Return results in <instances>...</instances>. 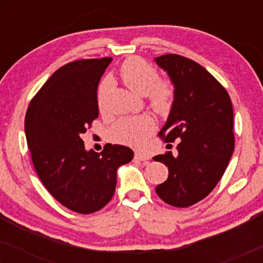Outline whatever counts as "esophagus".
Masks as SVG:
<instances>
[{
	"instance_id": "esophagus-1",
	"label": "esophagus",
	"mask_w": 263,
	"mask_h": 263,
	"mask_svg": "<svg viewBox=\"0 0 263 263\" xmlns=\"http://www.w3.org/2000/svg\"><path fill=\"white\" fill-rule=\"evenodd\" d=\"M135 159H138V161H148L149 156L146 155V153H142V152H136L135 153Z\"/></svg>"
}]
</instances>
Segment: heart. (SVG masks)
Here are the masks:
<instances>
[{"label": "heart", "instance_id": "b5f03b06", "mask_svg": "<svg viewBox=\"0 0 263 263\" xmlns=\"http://www.w3.org/2000/svg\"><path fill=\"white\" fill-rule=\"evenodd\" d=\"M120 75L123 83L135 92L141 95H148L151 106L157 114L164 115L172 108L174 101V86L170 80L158 79V71L146 60L128 58L122 63L120 68ZM110 83L104 80L98 90V104L102 106L105 93ZM156 127L155 120L148 115L123 119L115 125L112 128V138L121 143L129 146H141Z\"/></svg>", "mask_w": 263, "mask_h": 263}]
</instances>
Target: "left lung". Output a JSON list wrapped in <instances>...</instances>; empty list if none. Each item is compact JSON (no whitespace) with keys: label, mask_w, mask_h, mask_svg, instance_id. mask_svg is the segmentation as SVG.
Here are the masks:
<instances>
[{"label":"left lung","mask_w":263,"mask_h":263,"mask_svg":"<svg viewBox=\"0 0 263 263\" xmlns=\"http://www.w3.org/2000/svg\"><path fill=\"white\" fill-rule=\"evenodd\" d=\"M155 60L174 84V101L159 137L178 142V156L165 152L153 158L170 171L156 192L172 206L188 208L206 198L224 176L235 147L232 104L225 87L194 60L178 54Z\"/></svg>","instance_id":"8db88e82"}]
</instances>
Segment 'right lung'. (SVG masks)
Wrapping results in <instances>:
<instances>
[{
	"mask_svg": "<svg viewBox=\"0 0 263 263\" xmlns=\"http://www.w3.org/2000/svg\"><path fill=\"white\" fill-rule=\"evenodd\" d=\"M112 58L63 65L27 108L25 131L34 170L45 189L69 210L91 214L114 197L116 172L132 161L131 148L105 144L86 151L81 135L99 116L98 85Z\"/></svg>",
	"mask_w": 263,
	"mask_h": 263,
	"instance_id": "add662e5",
	"label": "right lung"
}]
</instances>
